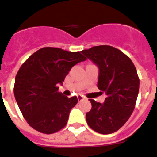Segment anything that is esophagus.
Masks as SVG:
<instances>
[{
	"label": "esophagus",
	"mask_w": 157,
	"mask_h": 157,
	"mask_svg": "<svg viewBox=\"0 0 157 157\" xmlns=\"http://www.w3.org/2000/svg\"><path fill=\"white\" fill-rule=\"evenodd\" d=\"M77 99H78V101H82L84 100V99H85V98L84 96H82V95H77Z\"/></svg>",
	"instance_id": "esophagus-1"
}]
</instances>
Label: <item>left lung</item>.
Segmentation results:
<instances>
[{
    "label": "left lung",
    "instance_id": "left-lung-1",
    "mask_svg": "<svg viewBox=\"0 0 157 157\" xmlns=\"http://www.w3.org/2000/svg\"><path fill=\"white\" fill-rule=\"evenodd\" d=\"M81 53L98 66V87L107 96L102 104L90 99L92 109L85 115L88 125L100 134L114 133L135 109L140 88L136 67L129 57L111 46H96Z\"/></svg>",
    "mask_w": 157,
    "mask_h": 157
}]
</instances>
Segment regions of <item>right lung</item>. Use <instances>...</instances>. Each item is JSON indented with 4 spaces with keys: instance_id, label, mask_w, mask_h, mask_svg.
<instances>
[{
    "instance_id": "add662e5",
    "label": "right lung",
    "mask_w": 157,
    "mask_h": 157,
    "mask_svg": "<svg viewBox=\"0 0 157 157\" xmlns=\"http://www.w3.org/2000/svg\"><path fill=\"white\" fill-rule=\"evenodd\" d=\"M86 60L81 52L57 48H43L21 66L15 77L14 97L28 124L44 134L65 127L76 96L67 98L58 92L65 76L76 63Z\"/></svg>"
}]
</instances>
